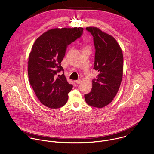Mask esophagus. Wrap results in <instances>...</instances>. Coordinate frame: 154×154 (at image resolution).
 I'll return each instance as SVG.
<instances>
[{
    "label": "esophagus",
    "mask_w": 154,
    "mask_h": 154,
    "mask_svg": "<svg viewBox=\"0 0 154 154\" xmlns=\"http://www.w3.org/2000/svg\"><path fill=\"white\" fill-rule=\"evenodd\" d=\"M77 84H81V79H78V80H76V81H75Z\"/></svg>",
    "instance_id": "obj_1"
}]
</instances>
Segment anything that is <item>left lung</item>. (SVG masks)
Listing matches in <instances>:
<instances>
[{"label": "left lung", "mask_w": 154, "mask_h": 154, "mask_svg": "<svg viewBox=\"0 0 154 154\" xmlns=\"http://www.w3.org/2000/svg\"><path fill=\"white\" fill-rule=\"evenodd\" d=\"M86 29L94 37V69L99 74L92 80V90L85 95V99L88 105L101 109L110 104L119 89L123 73V56L120 46L112 36L95 26Z\"/></svg>", "instance_id": "obj_1"}]
</instances>
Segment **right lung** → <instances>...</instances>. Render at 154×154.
Listing matches in <instances>:
<instances>
[{
	"label": "right lung",
	"mask_w": 154,
	"mask_h": 154,
	"mask_svg": "<svg viewBox=\"0 0 154 154\" xmlns=\"http://www.w3.org/2000/svg\"><path fill=\"white\" fill-rule=\"evenodd\" d=\"M83 28H62L49 29L40 35L32 45L28 62L29 83L39 101L50 109H58L66 104L68 93L73 85L69 84L61 62L67 46L83 32Z\"/></svg>",
	"instance_id": "right-lung-1"
}]
</instances>
